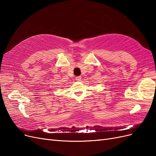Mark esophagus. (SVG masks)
Listing matches in <instances>:
<instances>
[{
	"mask_svg": "<svg viewBox=\"0 0 156 156\" xmlns=\"http://www.w3.org/2000/svg\"><path fill=\"white\" fill-rule=\"evenodd\" d=\"M81 76H77V77H75V80H76V81H81Z\"/></svg>",
	"mask_w": 156,
	"mask_h": 156,
	"instance_id": "obj_1",
	"label": "esophagus"
}]
</instances>
